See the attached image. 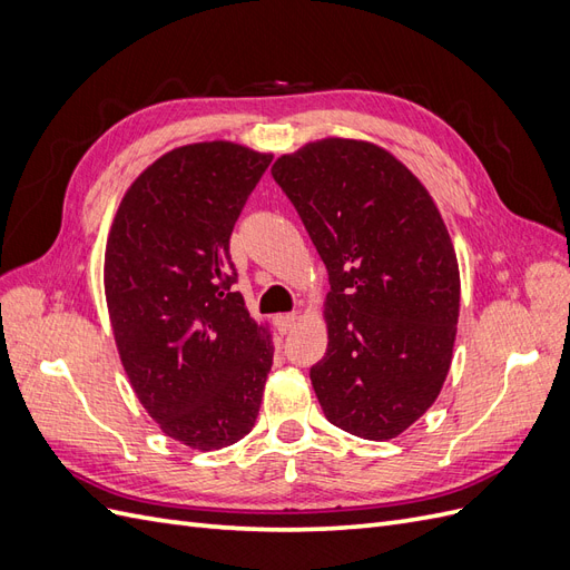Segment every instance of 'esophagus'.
Instances as JSON below:
<instances>
[{
	"label": "esophagus",
	"instance_id": "obj_1",
	"mask_svg": "<svg viewBox=\"0 0 570 570\" xmlns=\"http://www.w3.org/2000/svg\"><path fill=\"white\" fill-rule=\"evenodd\" d=\"M297 321H299V316H297L295 312H292V314H283V316L275 318V323H278V331H281V333H289L292 327L297 325Z\"/></svg>",
	"mask_w": 570,
	"mask_h": 570
}]
</instances>
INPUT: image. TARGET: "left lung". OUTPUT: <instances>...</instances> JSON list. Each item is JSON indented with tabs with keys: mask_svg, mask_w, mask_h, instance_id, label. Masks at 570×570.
<instances>
[{
	"mask_svg": "<svg viewBox=\"0 0 570 570\" xmlns=\"http://www.w3.org/2000/svg\"><path fill=\"white\" fill-rule=\"evenodd\" d=\"M271 174L327 268V350L312 366L325 419L392 440L433 406L452 364L459 264L433 197L373 142L325 137Z\"/></svg>",
	"mask_w": 570,
	"mask_h": 570,
	"instance_id": "1",
	"label": "left lung"
}]
</instances>
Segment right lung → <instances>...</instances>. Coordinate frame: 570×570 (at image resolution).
<instances>
[{
  "label": "right lung",
  "instance_id": "add662e5",
  "mask_svg": "<svg viewBox=\"0 0 570 570\" xmlns=\"http://www.w3.org/2000/svg\"><path fill=\"white\" fill-rule=\"evenodd\" d=\"M273 154L235 142L170 149L128 187L105 254V292L128 381L168 438L212 452L256 423L273 342L230 262L239 212Z\"/></svg>",
  "mask_w": 570,
  "mask_h": 570
}]
</instances>
